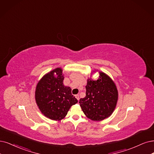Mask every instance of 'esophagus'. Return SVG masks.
Returning <instances> with one entry per match:
<instances>
[{
    "label": "esophagus",
    "mask_w": 154,
    "mask_h": 154,
    "mask_svg": "<svg viewBox=\"0 0 154 154\" xmlns=\"http://www.w3.org/2000/svg\"><path fill=\"white\" fill-rule=\"evenodd\" d=\"M75 96V98H76V99H77V100H79V94H76Z\"/></svg>",
    "instance_id": "obj_1"
}]
</instances>
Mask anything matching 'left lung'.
Segmentation results:
<instances>
[{
	"instance_id": "1",
	"label": "left lung",
	"mask_w": 154,
	"mask_h": 154,
	"mask_svg": "<svg viewBox=\"0 0 154 154\" xmlns=\"http://www.w3.org/2000/svg\"><path fill=\"white\" fill-rule=\"evenodd\" d=\"M98 72L93 70L91 74ZM99 77L95 81L88 78L86 86V96L79 103L86 116L93 121H101L109 117L114 111L119 93L115 82L105 73L99 71Z\"/></svg>"
}]
</instances>
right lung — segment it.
Returning <instances> with one entry per match:
<instances>
[{
  "mask_svg": "<svg viewBox=\"0 0 154 154\" xmlns=\"http://www.w3.org/2000/svg\"><path fill=\"white\" fill-rule=\"evenodd\" d=\"M64 75L60 67L45 73L38 82L35 91L36 103L42 114L51 120L64 119L78 101L72 89L63 84Z\"/></svg>",
  "mask_w": 154,
  "mask_h": 154,
  "instance_id": "1",
  "label": "right lung"
}]
</instances>
